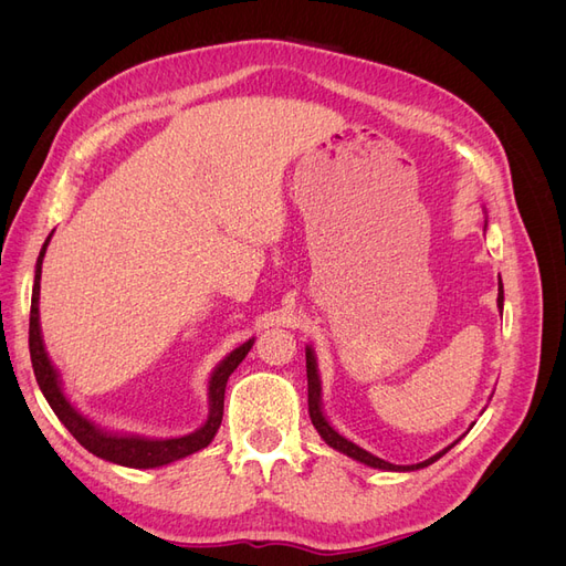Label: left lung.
<instances>
[{
	"instance_id": "obj_1",
	"label": "left lung",
	"mask_w": 566,
	"mask_h": 566,
	"mask_svg": "<svg viewBox=\"0 0 566 566\" xmlns=\"http://www.w3.org/2000/svg\"><path fill=\"white\" fill-rule=\"evenodd\" d=\"M489 224H484V229H486ZM503 302H505V295H503V281H499V310H501V314H503ZM306 385H310V418H312V422H314V427H316V432L321 434V439L328 443L331 449H335V451H339V453H345L347 458H352V460H356V462H364V465H368V468H375V470H385V472H416V470H422V468H427V465H432V462H437L441 455H447L455 443L465 437H458L453 443H449L447 449H441L439 453H434L432 458H427V460H422V462H416V465H394V462H387V460H382V458H378V455H373L370 451H366V449H361V447H356L354 441H349L347 437H342L335 427L328 422V418H325V413H323V401H321V375H318V364H316V354H314V349H312V345H306ZM474 427V422L470 424V430Z\"/></svg>"
}]
</instances>
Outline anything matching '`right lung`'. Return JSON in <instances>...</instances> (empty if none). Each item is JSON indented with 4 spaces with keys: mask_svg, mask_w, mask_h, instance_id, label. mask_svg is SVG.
Returning <instances> with one entry per match:
<instances>
[{
    "mask_svg": "<svg viewBox=\"0 0 566 566\" xmlns=\"http://www.w3.org/2000/svg\"><path fill=\"white\" fill-rule=\"evenodd\" d=\"M51 235L54 233L46 235V241L40 250L38 264H35V283H32L30 358H32V370H35V378L44 394V399L51 406V410L56 413V418L65 424V430L71 432L82 443V447L90 453H94L96 458H104L108 462H115V465L134 468V470L163 468V465H169V462L181 460L186 455H193V453L202 451L205 447H210V441L214 439L219 424H221V416H224V391H227L229 375L238 366H241V361L254 345V337H250L248 342H243L241 347H235L231 354H227L210 373V380H208L210 413H208V420H205L196 432L184 434V437L153 439V437H142V434L106 430V427H101L94 420H90L87 416H82L80 410L73 406V401L65 397L63 385H61V375H59L56 366L51 364V358L44 347V339H42L40 281H42V262H44Z\"/></svg>",
    "mask_w": 566,
    "mask_h": 566,
    "instance_id": "obj_1",
    "label": "right lung"
}]
</instances>
